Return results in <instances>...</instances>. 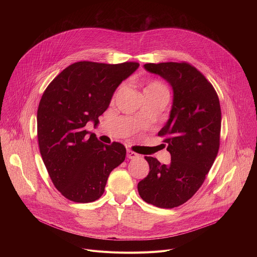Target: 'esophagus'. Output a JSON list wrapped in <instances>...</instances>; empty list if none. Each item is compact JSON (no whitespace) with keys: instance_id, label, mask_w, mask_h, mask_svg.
Here are the masks:
<instances>
[{"instance_id":"1","label":"esophagus","mask_w":257,"mask_h":257,"mask_svg":"<svg viewBox=\"0 0 257 257\" xmlns=\"http://www.w3.org/2000/svg\"><path fill=\"white\" fill-rule=\"evenodd\" d=\"M138 157H139V156H138L136 153L132 152L131 150H127V158H128V159L134 160V159H137Z\"/></svg>"}]
</instances>
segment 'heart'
I'll return each mask as SVG.
<instances>
[{
  "instance_id": "heart-1",
  "label": "heart",
  "mask_w": 257,
  "mask_h": 257,
  "mask_svg": "<svg viewBox=\"0 0 257 257\" xmlns=\"http://www.w3.org/2000/svg\"><path fill=\"white\" fill-rule=\"evenodd\" d=\"M144 95H154V96H160L168 99L169 96V90L168 87L158 79H153L148 82L143 89Z\"/></svg>"
}]
</instances>
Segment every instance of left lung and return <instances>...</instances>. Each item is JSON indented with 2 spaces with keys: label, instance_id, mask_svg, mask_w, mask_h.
<instances>
[{
  "label": "left lung",
  "instance_id": "left-lung-1",
  "mask_svg": "<svg viewBox=\"0 0 257 257\" xmlns=\"http://www.w3.org/2000/svg\"><path fill=\"white\" fill-rule=\"evenodd\" d=\"M144 68L166 79L174 91L170 119L159 132L171 164L145 157L150 173L137 188L145 202L173 208L196 193L217 156L221 105L211 83L189 63H149Z\"/></svg>",
  "mask_w": 257,
  "mask_h": 257
}]
</instances>
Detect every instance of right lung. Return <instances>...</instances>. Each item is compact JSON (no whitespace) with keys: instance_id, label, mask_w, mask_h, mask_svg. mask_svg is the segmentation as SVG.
Returning <instances> with one entry per match:
<instances>
[{"instance_id":"add662e5","label":"right lung","mask_w":257,"mask_h":257,"mask_svg":"<svg viewBox=\"0 0 257 257\" xmlns=\"http://www.w3.org/2000/svg\"><path fill=\"white\" fill-rule=\"evenodd\" d=\"M138 66L76 62L46 88L38 109L40 152L53 184L67 199L95 201L109 173L124 162L123 144H103L85 126L89 121L98 124L116 88Z\"/></svg>"}]
</instances>
